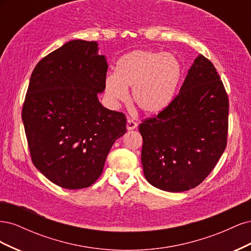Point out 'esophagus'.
Masks as SVG:
<instances>
[{
    "label": "esophagus",
    "instance_id": "1",
    "mask_svg": "<svg viewBox=\"0 0 251 251\" xmlns=\"http://www.w3.org/2000/svg\"><path fill=\"white\" fill-rule=\"evenodd\" d=\"M137 127V123L136 121H134L133 119L128 118L127 121H126V128L127 130H134V128Z\"/></svg>",
    "mask_w": 251,
    "mask_h": 251
}]
</instances>
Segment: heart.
I'll return each instance as SVG.
<instances>
[{
    "label": "heart",
    "mask_w": 251,
    "mask_h": 251,
    "mask_svg": "<svg viewBox=\"0 0 251 251\" xmlns=\"http://www.w3.org/2000/svg\"><path fill=\"white\" fill-rule=\"evenodd\" d=\"M182 74L178 58L171 53L135 50L121 56L115 74L105 78V95L112 104L127 100L133 88L135 104L146 114H157L173 100Z\"/></svg>",
    "instance_id": "b5f03b06"
}]
</instances>
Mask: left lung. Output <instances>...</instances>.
<instances>
[{
    "label": "left lung",
    "mask_w": 251,
    "mask_h": 251,
    "mask_svg": "<svg viewBox=\"0 0 251 251\" xmlns=\"http://www.w3.org/2000/svg\"><path fill=\"white\" fill-rule=\"evenodd\" d=\"M228 96L215 66L195 59L178 95L139 125L146 179L165 192L198 186L214 170L227 144Z\"/></svg>",
    "instance_id": "8db88e82"
}]
</instances>
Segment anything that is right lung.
<instances>
[{
  "instance_id": "1",
  "label": "right lung",
  "mask_w": 251,
  "mask_h": 251,
  "mask_svg": "<svg viewBox=\"0 0 251 251\" xmlns=\"http://www.w3.org/2000/svg\"><path fill=\"white\" fill-rule=\"evenodd\" d=\"M108 64L96 42L73 40L35 66L22 110L31 160L67 189L92 185L116 139L126 132L124 113L98 100Z\"/></svg>"
}]
</instances>
